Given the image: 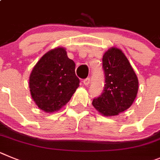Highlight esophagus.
<instances>
[{"mask_svg": "<svg viewBox=\"0 0 160 160\" xmlns=\"http://www.w3.org/2000/svg\"><path fill=\"white\" fill-rule=\"evenodd\" d=\"M83 84H84V85L88 86L89 84V83H90V78L84 79V80H83Z\"/></svg>", "mask_w": 160, "mask_h": 160, "instance_id": "esophagus-1", "label": "esophagus"}]
</instances>
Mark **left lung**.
<instances>
[{
	"mask_svg": "<svg viewBox=\"0 0 160 160\" xmlns=\"http://www.w3.org/2000/svg\"><path fill=\"white\" fill-rule=\"evenodd\" d=\"M103 69L104 88L92 105L103 116H117L133 103L139 88L138 78L124 53L114 47L103 54Z\"/></svg>",
	"mask_w": 160,
	"mask_h": 160,
	"instance_id": "obj_1",
	"label": "left lung"
}]
</instances>
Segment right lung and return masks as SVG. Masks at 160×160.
<instances>
[{"label":"right lung","mask_w":160,"mask_h":160,"mask_svg":"<svg viewBox=\"0 0 160 160\" xmlns=\"http://www.w3.org/2000/svg\"><path fill=\"white\" fill-rule=\"evenodd\" d=\"M75 68L63 47L50 50L40 59L29 77L30 92L39 108L54 112L69 101L80 85Z\"/></svg>","instance_id":"add662e5"}]
</instances>
